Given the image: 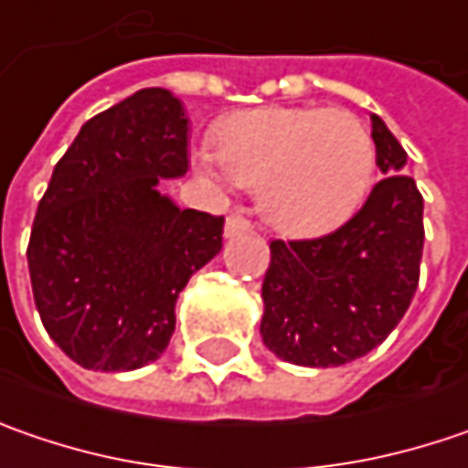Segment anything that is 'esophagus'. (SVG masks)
<instances>
[{
    "instance_id": "esophagus-1",
    "label": "esophagus",
    "mask_w": 468,
    "mask_h": 468,
    "mask_svg": "<svg viewBox=\"0 0 468 468\" xmlns=\"http://www.w3.org/2000/svg\"><path fill=\"white\" fill-rule=\"evenodd\" d=\"M254 230V222L246 217V214L235 212L228 217V222H225V235L228 238H233V235H240V233H251Z\"/></svg>"
}]
</instances>
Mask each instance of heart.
<instances>
[{"label": "heart", "mask_w": 468, "mask_h": 468, "mask_svg": "<svg viewBox=\"0 0 468 468\" xmlns=\"http://www.w3.org/2000/svg\"><path fill=\"white\" fill-rule=\"evenodd\" d=\"M369 128L340 107H261L214 133L212 175L259 188V207L288 235L327 233L364 204L375 180Z\"/></svg>", "instance_id": "obj_1"}]
</instances>
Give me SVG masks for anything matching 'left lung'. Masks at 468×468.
<instances>
[{
    "label": "left lung",
    "instance_id": "obj_1",
    "mask_svg": "<svg viewBox=\"0 0 468 468\" xmlns=\"http://www.w3.org/2000/svg\"><path fill=\"white\" fill-rule=\"evenodd\" d=\"M372 138L385 177L361 209L333 233L270 243L261 340L291 364L340 367L367 356L417 293L424 198L400 173L406 152L377 114Z\"/></svg>",
    "mask_w": 468,
    "mask_h": 468
}]
</instances>
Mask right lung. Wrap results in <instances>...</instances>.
Instances as JSON below:
<instances>
[{"label": "right lung", "instance_id": "right-lung-1", "mask_svg": "<svg viewBox=\"0 0 468 468\" xmlns=\"http://www.w3.org/2000/svg\"><path fill=\"white\" fill-rule=\"evenodd\" d=\"M188 120L165 89L91 117L41 196L28 272L49 337L83 369L131 372L165 354L175 301L222 249L225 217L177 209L159 177L188 173Z\"/></svg>", "mask_w": 468, "mask_h": 468}]
</instances>
